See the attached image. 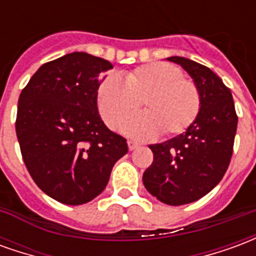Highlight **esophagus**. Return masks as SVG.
<instances>
[{
    "label": "esophagus",
    "instance_id": "1",
    "mask_svg": "<svg viewBox=\"0 0 256 256\" xmlns=\"http://www.w3.org/2000/svg\"><path fill=\"white\" fill-rule=\"evenodd\" d=\"M128 150H134L136 148H138L140 146L138 142H136V141H128Z\"/></svg>",
    "mask_w": 256,
    "mask_h": 256
}]
</instances>
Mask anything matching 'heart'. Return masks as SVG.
<instances>
[{
	"instance_id": "obj_1",
	"label": "heart",
	"mask_w": 256,
	"mask_h": 256,
	"mask_svg": "<svg viewBox=\"0 0 256 256\" xmlns=\"http://www.w3.org/2000/svg\"><path fill=\"white\" fill-rule=\"evenodd\" d=\"M147 114L128 125L126 133L136 138L156 134L177 136L192 124L200 112V92L181 68L164 62L148 63L124 75L106 76L97 90V106L106 124L122 130L138 113L140 102Z\"/></svg>"
}]
</instances>
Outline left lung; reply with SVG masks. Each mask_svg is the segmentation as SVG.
<instances>
[{
  "label": "left lung",
  "mask_w": 256,
  "mask_h": 256,
  "mask_svg": "<svg viewBox=\"0 0 256 256\" xmlns=\"http://www.w3.org/2000/svg\"><path fill=\"white\" fill-rule=\"evenodd\" d=\"M200 92V112L186 132L150 145L154 162L142 176L146 190L170 206L192 203L220 184L230 163L237 114L230 89L208 67L172 56Z\"/></svg>",
  "instance_id": "left-lung-1"
}]
</instances>
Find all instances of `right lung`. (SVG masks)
<instances>
[{
	"instance_id": "add662e5",
	"label": "right lung",
	"mask_w": 256,
	"mask_h": 256,
	"mask_svg": "<svg viewBox=\"0 0 256 256\" xmlns=\"http://www.w3.org/2000/svg\"><path fill=\"white\" fill-rule=\"evenodd\" d=\"M112 67L89 53H68L41 66L20 93L16 136L23 160L38 188L60 203L98 196L128 154L126 138L106 128L97 110V90Z\"/></svg>"
}]
</instances>
